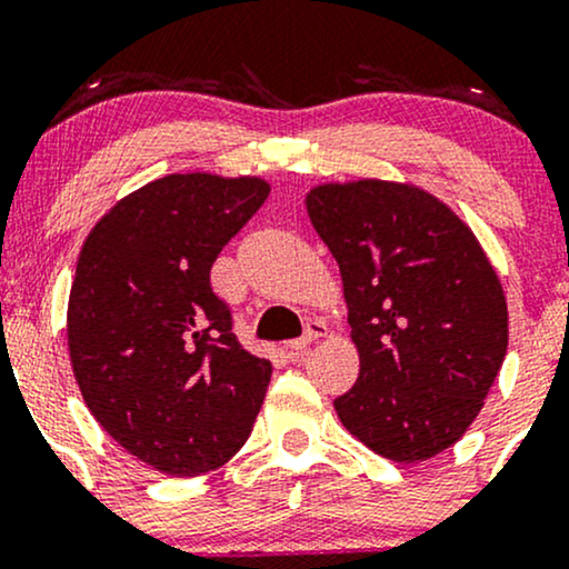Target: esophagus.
I'll return each mask as SVG.
<instances>
[{
  "label": "esophagus",
  "instance_id": "esophagus-1",
  "mask_svg": "<svg viewBox=\"0 0 569 569\" xmlns=\"http://www.w3.org/2000/svg\"><path fill=\"white\" fill-rule=\"evenodd\" d=\"M326 335H329V326H326V321H321V318H312V321H307V326H305V335L297 337V339H291V342L286 345V348H289L291 356H299V352L310 348V345L316 342V339H321Z\"/></svg>",
  "mask_w": 569,
  "mask_h": 569
}]
</instances>
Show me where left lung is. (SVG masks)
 I'll use <instances>...</instances> for the list:
<instances>
[{
  "instance_id": "8db88e82",
  "label": "left lung",
  "mask_w": 569,
  "mask_h": 569,
  "mask_svg": "<svg viewBox=\"0 0 569 569\" xmlns=\"http://www.w3.org/2000/svg\"><path fill=\"white\" fill-rule=\"evenodd\" d=\"M312 227L342 272L358 380L335 398L377 455L420 462L476 420L508 348L502 286L476 234L433 194L393 181L323 184Z\"/></svg>"
}]
</instances>
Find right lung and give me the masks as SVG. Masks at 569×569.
I'll list each match as a JSON object with an SVG mask.
<instances>
[{"label":"right lung","instance_id":"add662e5","mask_svg":"<svg viewBox=\"0 0 569 569\" xmlns=\"http://www.w3.org/2000/svg\"><path fill=\"white\" fill-rule=\"evenodd\" d=\"M270 184L173 173L90 230L69 293V356L112 439L168 476H200L243 447L272 367L243 350L211 267Z\"/></svg>","mask_w":569,"mask_h":569}]
</instances>
